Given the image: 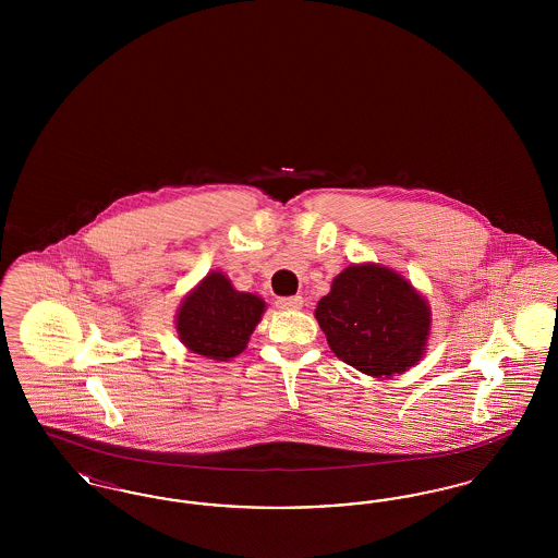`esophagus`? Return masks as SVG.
<instances>
[{
	"mask_svg": "<svg viewBox=\"0 0 558 558\" xmlns=\"http://www.w3.org/2000/svg\"><path fill=\"white\" fill-rule=\"evenodd\" d=\"M276 305L280 307V310H301L303 307V296H280L278 301H276Z\"/></svg>",
	"mask_w": 558,
	"mask_h": 558,
	"instance_id": "1",
	"label": "esophagus"
}]
</instances>
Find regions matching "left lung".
I'll return each mask as SVG.
<instances>
[{
	"instance_id": "1",
	"label": "left lung",
	"mask_w": 558,
	"mask_h": 558,
	"mask_svg": "<svg viewBox=\"0 0 558 558\" xmlns=\"http://www.w3.org/2000/svg\"><path fill=\"white\" fill-rule=\"evenodd\" d=\"M332 353L355 371L391 378L416 366L430 335V305L399 271L351 264L314 312Z\"/></svg>"
}]
</instances>
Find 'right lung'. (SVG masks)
Returning a JSON list of instances; mask_svg holds the SVG:
<instances>
[{
	"mask_svg": "<svg viewBox=\"0 0 558 558\" xmlns=\"http://www.w3.org/2000/svg\"><path fill=\"white\" fill-rule=\"evenodd\" d=\"M264 312L259 294L236 291L223 271L213 269L182 299L175 314L178 339L201 357L230 362L246 349Z\"/></svg>",
	"mask_w": 558,
	"mask_h": 558,
	"instance_id": "right-lung-1",
	"label": "right lung"
}]
</instances>
